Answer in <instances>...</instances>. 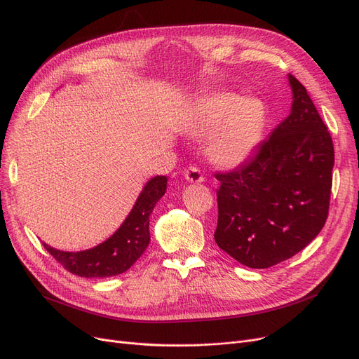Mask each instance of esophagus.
I'll use <instances>...</instances> for the list:
<instances>
[{"mask_svg":"<svg viewBox=\"0 0 359 359\" xmlns=\"http://www.w3.org/2000/svg\"><path fill=\"white\" fill-rule=\"evenodd\" d=\"M184 177L185 180L189 182H196V184H200L204 181V177L201 174V170L197 168V166H190L189 169L185 170L184 172Z\"/></svg>","mask_w":359,"mask_h":359,"instance_id":"34e87169","label":"esophagus"}]
</instances>
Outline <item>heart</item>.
I'll use <instances>...</instances> for the list:
<instances>
[{
    "mask_svg": "<svg viewBox=\"0 0 359 359\" xmlns=\"http://www.w3.org/2000/svg\"><path fill=\"white\" fill-rule=\"evenodd\" d=\"M266 126V108L254 97L232 92H216L201 99L194 108L190 133L208 135L209 159L222 168L244 163L259 147Z\"/></svg>",
    "mask_w": 359,
    "mask_h": 359,
    "instance_id": "b5f03b06",
    "label": "heart"
}]
</instances>
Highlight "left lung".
<instances>
[{
  "label": "left lung",
  "instance_id": "left-lung-1",
  "mask_svg": "<svg viewBox=\"0 0 359 359\" xmlns=\"http://www.w3.org/2000/svg\"><path fill=\"white\" fill-rule=\"evenodd\" d=\"M291 112L238 169L216 174L215 241L232 259L267 269L291 259L329 215L334 149L306 89L287 74Z\"/></svg>",
  "mask_w": 359,
  "mask_h": 359
}]
</instances>
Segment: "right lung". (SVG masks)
Masks as SVG:
<instances>
[{
    "label": "right lung",
    "instance_id": "add662e5",
    "mask_svg": "<svg viewBox=\"0 0 359 359\" xmlns=\"http://www.w3.org/2000/svg\"><path fill=\"white\" fill-rule=\"evenodd\" d=\"M168 178H150L126 220L107 241L83 251H61L45 243L43 247L68 271L81 278H111L127 271L150 243L149 216L166 191Z\"/></svg>",
    "mask_w": 359,
    "mask_h": 359
}]
</instances>
